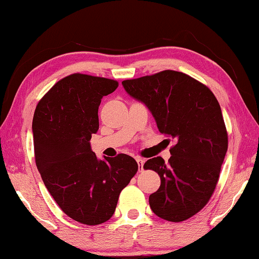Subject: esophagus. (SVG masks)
Masks as SVG:
<instances>
[{
    "label": "esophagus",
    "instance_id": "esophagus-1",
    "mask_svg": "<svg viewBox=\"0 0 259 259\" xmlns=\"http://www.w3.org/2000/svg\"><path fill=\"white\" fill-rule=\"evenodd\" d=\"M136 161H137V163H138L139 171H143V169H144V163H145V160H144L143 157H136Z\"/></svg>",
    "mask_w": 259,
    "mask_h": 259
}]
</instances>
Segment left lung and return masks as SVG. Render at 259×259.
Segmentation results:
<instances>
[{
    "label": "left lung",
    "mask_w": 259,
    "mask_h": 259,
    "mask_svg": "<svg viewBox=\"0 0 259 259\" xmlns=\"http://www.w3.org/2000/svg\"><path fill=\"white\" fill-rule=\"evenodd\" d=\"M131 97L146 105L161 134L175 139L171 156L147 160L161 185L150 195L156 216L186 221L211 198L227 152V131L218 100L208 87L182 72L162 71L122 82Z\"/></svg>",
    "instance_id": "1"
}]
</instances>
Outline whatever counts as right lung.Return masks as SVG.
<instances>
[{
	"instance_id": "add662e5",
	"label": "right lung",
	"mask_w": 259,
	"mask_h": 259,
	"mask_svg": "<svg viewBox=\"0 0 259 259\" xmlns=\"http://www.w3.org/2000/svg\"><path fill=\"white\" fill-rule=\"evenodd\" d=\"M117 85L109 78L72 74L48 91L34 113L35 162L42 181L60 209L85 225L113 216L121 191L138 170L134 157L99 160L90 146L102 98Z\"/></svg>"
}]
</instances>
